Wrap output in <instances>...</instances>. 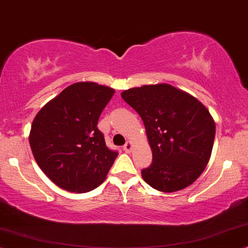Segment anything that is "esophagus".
<instances>
[{
	"instance_id": "esophagus-1",
	"label": "esophagus",
	"mask_w": 248,
	"mask_h": 248,
	"mask_svg": "<svg viewBox=\"0 0 248 248\" xmlns=\"http://www.w3.org/2000/svg\"><path fill=\"white\" fill-rule=\"evenodd\" d=\"M132 147H133V146H132V142H131V141H127V142L125 143V145L123 146V149H124V151L126 152V153H130L131 151H132Z\"/></svg>"
}]
</instances>
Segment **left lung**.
<instances>
[{
    "label": "left lung",
    "instance_id": "1",
    "mask_svg": "<svg viewBox=\"0 0 248 248\" xmlns=\"http://www.w3.org/2000/svg\"><path fill=\"white\" fill-rule=\"evenodd\" d=\"M141 117L153 153L143 180L157 191L187 187L202 173L212 155L215 122L191 94L169 84L145 85L121 94Z\"/></svg>",
    "mask_w": 248,
    "mask_h": 248
}]
</instances>
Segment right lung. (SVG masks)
<instances>
[{
	"mask_svg": "<svg viewBox=\"0 0 248 248\" xmlns=\"http://www.w3.org/2000/svg\"><path fill=\"white\" fill-rule=\"evenodd\" d=\"M115 90L92 81L70 85L36 114L33 156L59 187L86 193L105 182L118 153L107 147L97 121Z\"/></svg>",
	"mask_w": 248,
	"mask_h": 248,
	"instance_id": "1",
	"label": "right lung"
}]
</instances>
